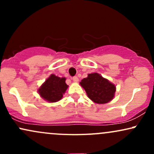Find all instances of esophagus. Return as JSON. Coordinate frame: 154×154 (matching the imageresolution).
I'll return each mask as SVG.
<instances>
[{"label": "esophagus", "instance_id": "34e87169", "mask_svg": "<svg viewBox=\"0 0 154 154\" xmlns=\"http://www.w3.org/2000/svg\"><path fill=\"white\" fill-rule=\"evenodd\" d=\"M72 79H73L74 82H77L79 81V78L77 77H74L73 78H72Z\"/></svg>", "mask_w": 154, "mask_h": 154}]
</instances>
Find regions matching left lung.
<instances>
[{
  "label": "left lung",
  "mask_w": 154,
  "mask_h": 154,
  "mask_svg": "<svg viewBox=\"0 0 154 154\" xmlns=\"http://www.w3.org/2000/svg\"><path fill=\"white\" fill-rule=\"evenodd\" d=\"M80 85L84 88L88 98L94 103H109L114 98L116 86L98 73H92L82 79Z\"/></svg>",
  "instance_id": "left-lung-1"
}]
</instances>
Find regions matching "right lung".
I'll return each mask as SVG.
<instances>
[{"mask_svg":"<svg viewBox=\"0 0 154 154\" xmlns=\"http://www.w3.org/2000/svg\"><path fill=\"white\" fill-rule=\"evenodd\" d=\"M65 77L51 75L38 89V93L46 101L54 103L62 98L63 94L68 88Z\"/></svg>","mask_w":154,"mask_h":154,"instance_id":"1","label":"right lung"}]
</instances>
